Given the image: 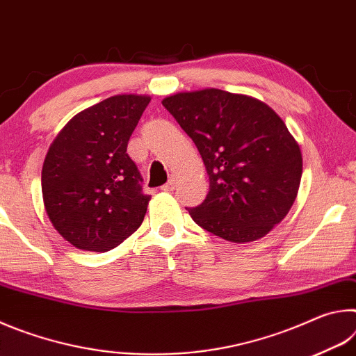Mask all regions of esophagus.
I'll use <instances>...</instances> for the list:
<instances>
[{
  "instance_id": "34e87169",
  "label": "esophagus",
  "mask_w": 356,
  "mask_h": 356,
  "mask_svg": "<svg viewBox=\"0 0 356 356\" xmlns=\"http://www.w3.org/2000/svg\"><path fill=\"white\" fill-rule=\"evenodd\" d=\"M176 185H177V177H171L170 180H168V182L161 186V190H165V191H172L174 188H176Z\"/></svg>"
}]
</instances>
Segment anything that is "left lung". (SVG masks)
I'll return each mask as SVG.
<instances>
[{"label": "left lung", "instance_id": "obj_1", "mask_svg": "<svg viewBox=\"0 0 356 356\" xmlns=\"http://www.w3.org/2000/svg\"><path fill=\"white\" fill-rule=\"evenodd\" d=\"M161 104L196 144L210 180L206 200L188 209L193 221L236 243L272 231L291 210L303 170L278 114L221 89L180 92Z\"/></svg>", "mask_w": 356, "mask_h": 356}]
</instances>
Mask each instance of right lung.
<instances>
[{"instance_id": "obj_1", "label": "right lung", "mask_w": 356, "mask_h": 356, "mask_svg": "<svg viewBox=\"0 0 356 356\" xmlns=\"http://www.w3.org/2000/svg\"><path fill=\"white\" fill-rule=\"evenodd\" d=\"M150 97L114 95L70 120L42 168L45 210L56 231L84 251H110L141 226L150 196L127 144Z\"/></svg>"}]
</instances>
